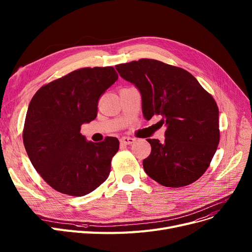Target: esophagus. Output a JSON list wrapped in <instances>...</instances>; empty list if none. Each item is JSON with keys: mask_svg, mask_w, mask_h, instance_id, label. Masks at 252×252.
Segmentation results:
<instances>
[{"mask_svg": "<svg viewBox=\"0 0 252 252\" xmlns=\"http://www.w3.org/2000/svg\"><path fill=\"white\" fill-rule=\"evenodd\" d=\"M135 141H136V139L130 138V137H123L121 139V142L125 145H131L133 143H135Z\"/></svg>", "mask_w": 252, "mask_h": 252, "instance_id": "34e87169", "label": "esophagus"}]
</instances>
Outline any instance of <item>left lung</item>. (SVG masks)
<instances>
[{"mask_svg":"<svg viewBox=\"0 0 252 252\" xmlns=\"http://www.w3.org/2000/svg\"><path fill=\"white\" fill-rule=\"evenodd\" d=\"M141 93L144 117L160 115L165 139H148L150 155L143 167L162 186L180 188L199 179L220 143L219 108L208 92L187 70L154 59L115 66Z\"/></svg>","mask_w":252,"mask_h":252,"instance_id":"left-lung-1","label":"left lung"}]
</instances>
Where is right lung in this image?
<instances>
[{"label":"right lung","mask_w":252,"mask_h":252,"mask_svg":"<svg viewBox=\"0 0 252 252\" xmlns=\"http://www.w3.org/2000/svg\"><path fill=\"white\" fill-rule=\"evenodd\" d=\"M117 78L111 66L81 68L43 86L32 97L23 144L35 170L56 191L81 197L107 180L119 141L88 142L81 126L96 118L99 98Z\"/></svg>","instance_id":"add662e5"}]
</instances>
